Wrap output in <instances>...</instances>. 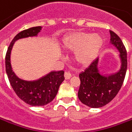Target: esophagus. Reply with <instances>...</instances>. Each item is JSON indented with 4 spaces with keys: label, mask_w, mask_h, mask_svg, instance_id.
Here are the masks:
<instances>
[{
    "label": "esophagus",
    "mask_w": 132,
    "mask_h": 132,
    "mask_svg": "<svg viewBox=\"0 0 132 132\" xmlns=\"http://www.w3.org/2000/svg\"><path fill=\"white\" fill-rule=\"evenodd\" d=\"M64 77H65L66 79H69L70 78L72 77V75H71V73H70L69 71H66L65 74H64Z\"/></svg>",
    "instance_id": "34e87169"
}]
</instances>
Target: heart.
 Segmentation results:
<instances>
[{
  "label": "heart",
  "mask_w": 132,
  "mask_h": 132,
  "mask_svg": "<svg viewBox=\"0 0 132 132\" xmlns=\"http://www.w3.org/2000/svg\"><path fill=\"white\" fill-rule=\"evenodd\" d=\"M103 44V39L98 34L78 32L64 39L63 47L66 51H76L75 61L80 65L87 66L96 58Z\"/></svg>",
  "instance_id": "obj_1"
}]
</instances>
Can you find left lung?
<instances>
[{
	"mask_svg": "<svg viewBox=\"0 0 132 132\" xmlns=\"http://www.w3.org/2000/svg\"><path fill=\"white\" fill-rule=\"evenodd\" d=\"M111 44L119 50L121 61L119 72L110 75L102 74L98 69V59L94 60L79 74L80 86L78 97L89 107H103L110 103L121 88L127 69V53L122 41L115 32L110 30Z\"/></svg>",
	"mask_w": 132,
	"mask_h": 132,
	"instance_id": "obj_1",
	"label": "left lung"
}]
</instances>
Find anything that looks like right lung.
I'll return each mask as SVG.
<instances>
[{
  "label": "right lung",
  "mask_w": 132,
  "mask_h": 132,
  "mask_svg": "<svg viewBox=\"0 0 132 132\" xmlns=\"http://www.w3.org/2000/svg\"><path fill=\"white\" fill-rule=\"evenodd\" d=\"M41 27H35L21 31L14 37L6 55V71L12 88L17 96L32 106H43L51 103L56 96L59 86L64 80V71H51L37 80L26 81L17 77L11 65V51L16 40L37 36Z\"/></svg>",
  "instance_id": "obj_1"
}]
</instances>
